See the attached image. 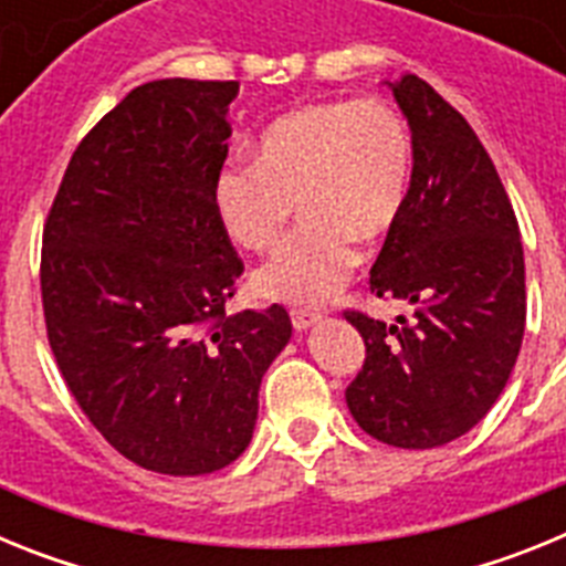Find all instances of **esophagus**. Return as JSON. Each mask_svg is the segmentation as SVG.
Wrapping results in <instances>:
<instances>
[{
	"instance_id": "esophagus-1",
	"label": "esophagus",
	"mask_w": 566,
	"mask_h": 566,
	"mask_svg": "<svg viewBox=\"0 0 566 566\" xmlns=\"http://www.w3.org/2000/svg\"><path fill=\"white\" fill-rule=\"evenodd\" d=\"M314 323H319V312H312V308H292V326L297 332H306Z\"/></svg>"
}]
</instances>
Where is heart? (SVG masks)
Instances as JSON below:
<instances>
[{
  "label": "heart",
  "mask_w": 566,
  "mask_h": 566,
  "mask_svg": "<svg viewBox=\"0 0 566 566\" xmlns=\"http://www.w3.org/2000/svg\"><path fill=\"white\" fill-rule=\"evenodd\" d=\"M413 142L382 98L306 104L263 129L258 158H232L214 178V212L234 243L263 252L294 209L306 221L258 269L263 297L319 306L359 263L357 240L391 234L408 203Z\"/></svg>",
  "instance_id": "b5f03b06"
}]
</instances>
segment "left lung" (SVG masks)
Wrapping results in <instances>:
<instances>
[{"instance_id": "8db88e82", "label": "left lung", "mask_w": 566, "mask_h": 566, "mask_svg": "<svg viewBox=\"0 0 566 566\" xmlns=\"http://www.w3.org/2000/svg\"><path fill=\"white\" fill-rule=\"evenodd\" d=\"M385 84L411 127L413 172L371 292L411 303L413 319L385 326L345 312L365 343L345 402L374 439L424 451L468 433L507 385L527 317L524 249L502 178L462 113L413 73Z\"/></svg>"}]
</instances>
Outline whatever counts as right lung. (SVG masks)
Wrapping results in <instances>:
<instances>
[{"instance_id":"add662e5","label":"right lung","mask_w":566,"mask_h":566,"mask_svg":"<svg viewBox=\"0 0 566 566\" xmlns=\"http://www.w3.org/2000/svg\"><path fill=\"white\" fill-rule=\"evenodd\" d=\"M238 82L129 90L84 135L42 240L48 339L70 394L115 451L203 476L252 442L286 308L227 312L243 263L214 212Z\"/></svg>"}]
</instances>
